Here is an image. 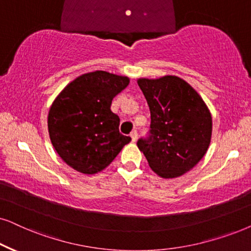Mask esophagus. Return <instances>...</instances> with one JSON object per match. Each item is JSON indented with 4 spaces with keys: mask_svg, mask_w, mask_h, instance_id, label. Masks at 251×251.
<instances>
[{
    "mask_svg": "<svg viewBox=\"0 0 251 251\" xmlns=\"http://www.w3.org/2000/svg\"><path fill=\"white\" fill-rule=\"evenodd\" d=\"M130 137H131V142L132 143H136L137 142V131H132L131 133H130Z\"/></svg>",
    "mask_w": 251,
    "mask_h": 251,
    "instance_id": "obj_1",
    "label": "esophagus"
}]
</instances>
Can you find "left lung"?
<instances>
[{
  "instance_id": "8db88e82",
  "label": "left lung",
  "mask_w": 251,
  "mask_h": 251,
  "mask_svg": "<svg viewBox=\"0 0 251 251\" xmlns=\"http://www.w3.org/2000/svg\"><path fill=\"white\" fill-rule=\"evenodd\" d=\"M151 113V130L137 146L149 166L162 178L193 169L209 149L212 116L190 84L177 76L137 80Z\"/></svg>"
}]
</instances>
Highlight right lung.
Returning <instances> with one entry per match:
<instances>
[{
	"label": "right lung",
	"mask_w": 251,
	"mask_h": 251,
	"mask_svg": "<svg viewBox=\"0 0 251 251\" xmlns=\"http://www.w3.org/2000/svg\"><path fill=\"white\" fill-rule=\"evenodd\" d=\"M126 76L97 70L68 84L48 113V132L62 160L83 174L105 169L131 141L119 131L113 98L129 85Z\"/></svg>",
	"instance_id": "obj_1"
}]
</instances>
